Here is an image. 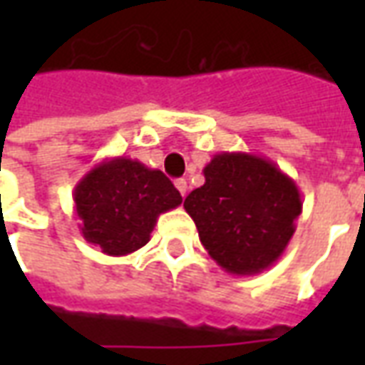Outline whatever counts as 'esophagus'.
<instances>
[{
	"label": "esophagus",
	"mask_w": 365,
	"mask_h": 365,
	"mask_svg": "<svg viewBox=\"0 0 365 365\" xmlns=\"http://www.w3.org/2000/svg\"><path fill=\"white\" fill-rule=\"evenodd\" d=\"M175 187H178V191L182 193V195H185L187 193V182L183 180V178H180V180H175Z\"/></svg>",
	"instance_id": "esophagus-1"
}]
</instances>
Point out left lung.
<instances>
[{
    "mask_svg": "<svg viewBox=\"0 0 365 365\" xmlns=\"http://www.w3.org/2000/svg\"><path fill=\"white\" fill-rule=\"evenodd\" d=\"M205 183L183 201L199 240L225 272L254 275L279 260L303 201L297 183L274 162L248 152L215 154Z\"/></svg>",
    "mask_w": 365,
    "mask_h": 365,
    "instance_id": "8db88e82",
    "label": "left lung"
}]
</instances>
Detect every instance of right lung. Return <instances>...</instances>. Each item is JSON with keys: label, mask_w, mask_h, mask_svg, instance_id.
I'll use <instances>...</instances> for the list:
<instances>
[{"label": "right lung", "mask_w": 365, "mask_h": 365, "mask_svg": "<svg viewBox=\"0 0 365 365\" xmlns=\"http://www.w3.org/2000/svg\"><path fill=\"white\" fill-rule=\"evenodd\" d=\"M78 229L107 256H127L150 240L158 217L182 205L160 170L127 156L107 158L74 187Z\"/></svg>", "instance_id": "obj_1"}]
</instances>
